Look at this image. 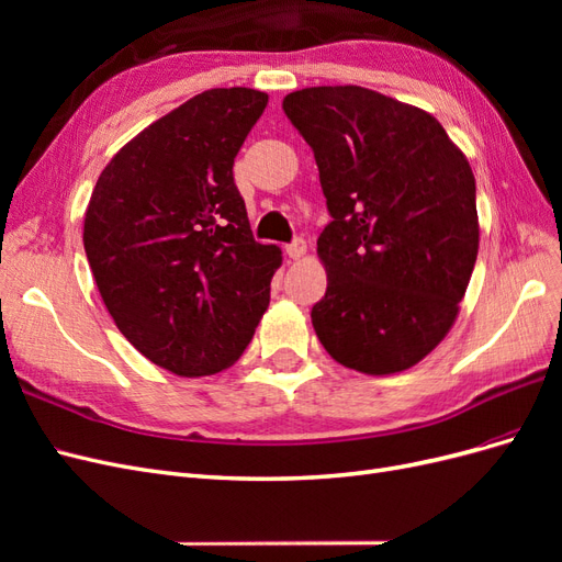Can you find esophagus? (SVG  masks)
Returning a JSON list of instances; mask_svg holds the SVG:
<instances>
[{"instance_id": "34e87169", "label": "esophagus", "mask_w": 562, "mask_h": 562, "mask_svg": "<svg viewBox=\"0 0 562 562\" xmlns=\"http://www.w3.org/2000/svg\"><path fill=\"white\" fill-rule=\"evenodd\" d=\"M285 252H288V258L291 260H300L304 252H307V241L302 239V236H295V239L285 246Z\"/></svg>"}]
</instances>
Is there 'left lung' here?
<instances>
[{"mask_svg":"<svg viewBox=\"0 0 562 562\" xmlns=\"http://www.w3.org/2000/svg\"><path fill=\"white\" fill-rule=\"evenodd\" d=\"M283 112L333 217L316 241L321 345L368 375L407 370L448 335L479 255L471 166L431 114L361 87L288 93Z\"/></svg>","mask_w":562,"mask_h":562,"instance_id":"left-lung-1","label":"left lung"}]
</instances>
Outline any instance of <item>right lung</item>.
<instances>
[{
	"label": "right lung",
	"mask_w": 562,
	"mask_h": 562,
	"mask_svg": "<svg viewBox=\"0 0 562 562\" xmlns=\"http://www.w3.org/2000/svg\"><path fill=\"white\" fill-rule=\"evenodd\" d=\"M267 93L211 89L116 151L83 217V250L116 328L182 378L229 368L269 304L281 250L252 239L234 157Z\"/></svg>",
	"instance_id": "add662e5"
}]
</instances>
